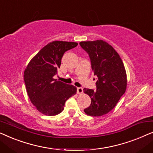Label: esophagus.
I'll use <instances>...</instances> for the list:
<instances>
[{"mask_svg":"<svg viewBox=\"0 0 153 153\" xmlns=\"http://www.w3.org/2000/svg\"><path fill=\"white\" fill-rule=\"evenodd\" d=\"M77 93L78 94H81L83 93V88L81 87L77 88Z\"/></svg>","mask_w":153,"mask_h":153,"instance_id":"1","label":"esophagus"}]
</instances>
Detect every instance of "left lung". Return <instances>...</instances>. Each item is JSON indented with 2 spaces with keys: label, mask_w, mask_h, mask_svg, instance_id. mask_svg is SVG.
I'll use <instances>...</instances> for the list:
<instances>
[{
  "label": "left lung",
  "mask_w": 153,
  "mask_h": 153,
  "mask_svg": "<svg viewBox=\"0 0 153 153\" xmlns=\"http://www.w3.org/2000/svg\"><path fill=\"white\" fill-rule=\"evenodd\" d=\"M79 45L89 55L92 70L97 76V89H83L91 99L84 112L91 116H103L116 106L126 91L124 64L116 50L103 40L81 42Z\"/></svg>",
  "instance_id": "1"
}]
</instances>
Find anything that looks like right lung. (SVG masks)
<instances>
[{"mask_svg":"<svg viewBox=\"0 0 153 153\" xmlns=\"http://www.w3.org/2000/svg\"><path fill=\"white\" fill-rule=\"evenodd\" d=\"M77 45L72 42H52L44 47L27 65L24 74L27 93L42 114H60L67 100L76 94V87L57 81L53 76L57 74L65 52Z\"/></svg>","mask_w":153,"mask_h":153,"instance_id":"obj_1","label":"right lung"}]
</instances>
